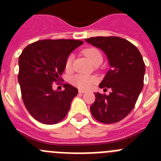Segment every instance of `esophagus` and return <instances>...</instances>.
I'll use <instances>...</instances> for the list:
<instances>
[{
    "instance_id": "esophagus-1",
    "label": "esophagus",
    "mask_w": 161,
    "mask_h": 161,
    "mask_svg": "<svg viewBox=\"0 0 161 161\" xmlns=\"http://www.w3.org/2000/svg\"><path fill=\"white\" fill-rule=\"evenodd\" d=\"M86 91L83 90V89H79V93H85Z\"/></svg>"
}]
</instances>
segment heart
Segmentation results:
<instances>
[{"instance_id": "heart-1", "label": "heart", "mask_w": 161, "mask_h": 161, "mask_svg": "<svg viewBox=\"0 0 161 161\" xmlns=\"http://www.w3.org/2000/svg\"><path fill=\"white\" fill-rule=\"evenodd\" d=\"M82 53L93 65L97 64H100L103 59V55H102L101 51L95 47H89L85 48L83 50ZM72 63H73V56L72 55H68L64 64L65 69L67 71L72 70ZM70 82L80 89H89L96 82V77L94 76H91V75L79 73L73 75L70 78Z\"/></svg>"}]
</instances>
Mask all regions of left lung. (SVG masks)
Returning <instances> with one entry per match:
<instances>
[{"label": "left lung", "instance_id": "1", "mask_svg": "<svg viewBox=\"0 0 161 161\" xmlns=\"http://www.w3.org/2000/svg\"><path fill=\"white\" fill-rule=\"evenodd\" d=\"M86 41L102 49L110 65L99 87L110 89L111 93H94L91 114L100 123H118L133 109L143 87L145 64L142 55L134 44L120 37H92Z\"/></svg>", "mask_w": 161, "mask_h": 161}]
</instances>
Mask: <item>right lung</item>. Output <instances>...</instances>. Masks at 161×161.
Here are the masks:
<instances>
[{
	"label": "right lung",
	"mask_w": 161,
	"mask_h": 161,
	"mask_svg": "<svg viewBox=\"0 0 161 161\" xmlns=\"http://www.w3.org/2000/svg\"><path fill=\"white\" fill-rule=\"evenodd\" d=\"M83 42L74 39L38 40L25 47L20 55L18 78L22 101L39 123L55 124L68 114L78 89L64 84V89L58 92L52 85L62 79L67 57Z\"/></svg>",
	"instance_id": "1"
}]
</instances>
